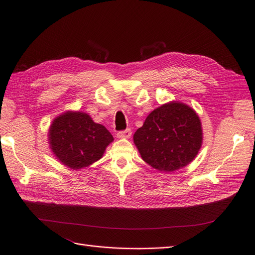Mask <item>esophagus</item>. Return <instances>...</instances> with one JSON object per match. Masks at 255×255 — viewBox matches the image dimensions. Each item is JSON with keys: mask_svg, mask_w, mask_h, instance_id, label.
Returning <instances> with one entry per match:
<instances>
[{"mask_svg": "<svg viewBox=\"0 0 255 255\" xmlns=\"http://www.w3.org/2000/svg\"><path fill=\"white\" fill-rule=\"evenodd\" d=\"M132 132H131V129H126V130H123V131H119L117 133V137L118 138H129L131 136Z\"/></svg>", "mask_w": 255, "mask_h": 255, "instance_id": "1", "label": "esophagus"}]
</instances>
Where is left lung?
Wrapping results in <instances>:
<instances>
[{
	"label": "left lung",
	"mask_w": 255,
	"mask_h": 255,
	"mask_svg": "<svg viewBox=\"0 0 255 255\" xmlns=\"http://www.w3.org/2000/svg\"><path fill=\"white\" fill-rule=\"evenodd\" d=\"M133 140L145 162L160 171L171 172L197 156L203 141L202 125L191 107L170 102L147 116Z\"/></svg>",
	"instance_id": "obj_1"
}]
</instances>
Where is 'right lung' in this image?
Masks as SVG:
<instances>
[{
    "instance_id": "obj_1",
    "label": "right lung",
    "mask_w": 255,
    "mask_h": 255,
    "mask_svg": "<svg viewBox=\"0 0 255 255\" xmlns=\"http://www.w3.org/2000/svg\"><path fill=\"white\" fill-rule=\"evenodd\" d=\"M48 140L56 158L71 169H81L99 160L114 138L105 126L82 112L68 111L55 118Z\"/></svg>"
}]
</instances>
